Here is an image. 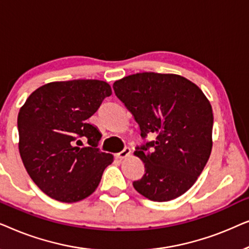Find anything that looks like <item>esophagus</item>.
<instances>
[{
  "mask_svg": "<svg viewBox=\"0 0 249 249\" xmlns=\"http://www.w3.org/2000/svg\"><path fill=\"white\" fill-rule=\"evenodd\" d=\"M130 148L129 147H124V149H122V151L120 152V153H118L117 154V158L118 159H120V160H122V159H125L127 158V156H129L130 155Z\"/></svg>",
  "mask_w": 249,
  "mask_h": 249,
  "instance_id": "1",
  "label": "esophagus"
}]
</instances>
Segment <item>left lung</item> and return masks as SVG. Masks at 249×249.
Returning a JSON list of instances; mask_svg holds the SVG:
<instances>
[{
	"label": "left lung",
	"mask_w": 249,
	"mask_h": 249,
	"mask_svg": "<svg viewBox=\"0 0 249 249\" xmlns=\"http://www.w3.org/2000/svg\"><path fill=\"white\" fill-rule=\"evenodd\" d=\"M131 112L144 142L135 155L145 172L134 188L154 202L185 194L202 173L212 151L213 112L195 84L178 74L142 72L113 84ZM154 135V141H146Z\"/></svg>",
	"instance_id": "obj_1"
}]
</instances>
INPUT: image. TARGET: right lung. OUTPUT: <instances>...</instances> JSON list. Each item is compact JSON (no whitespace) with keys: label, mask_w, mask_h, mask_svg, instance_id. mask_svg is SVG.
<instances>
[{"label":"right lung","mask_w":249,"mask_h":249,"mask_svg":"<svg viewBox=\"0 0 249 249\" xmlns=\"http://www.w3.org/2000/svg\"><path fill=\"white\" fill-rule=\"evenodd\" d=\"M111 94L105 81H54L37 88L20 108V156L33 181L51 198H86L113 161V155L97 148L102 135L87 121ZM81 138L88 146H76Z\"/></svg>","instance_id":"obj_1"}]
</instances>
